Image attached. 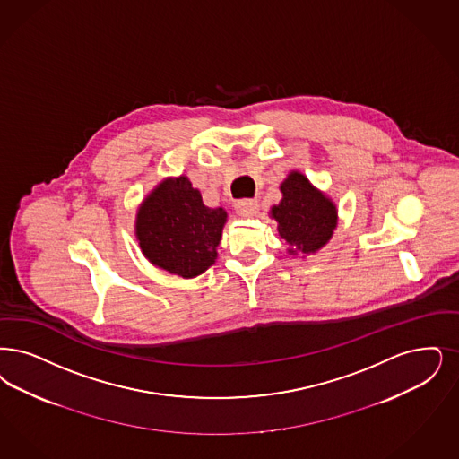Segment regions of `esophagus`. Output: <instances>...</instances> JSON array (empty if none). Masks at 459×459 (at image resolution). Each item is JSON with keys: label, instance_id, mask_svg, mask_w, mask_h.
<instances>
[{"label": "esophagus", "instance_id": "34e87169", "mask_svg": "<svg viewBox=\"0 0 459 459\" xmlns=\"http://www.w3.org/2000/svg\"><path fill=\"white\" fill-rule=\"evenodd\" d=\"M234 206L240 217H255L259 210L256 200H238Z\"/></svg>", "mask_w": 459, "mask_h": 459}]
</instances>
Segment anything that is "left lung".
Wrapping results in <instances>:
<instances>
[{"mask_svg":"<svg viewBox=\"0 0 459 459\" xmlns=\"http://www.w3.org/2000/svg\"><path fill=\"white\" fill-rule=\"evenodd\" d=\"M280 191L283 198L270 213L278 221L280 238L290 246L289 255H314L333 236L338 223L336 204L299 170L287 176Z\"/></svg>","mask_w":459,"mask_h":459,"instance_id":"8db88e82","label":"left lung"}]
</instances>
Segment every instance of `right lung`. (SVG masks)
<instances>
[{"label": "right lung", "instance_id": "obj_1", "mask_svg": "<svg viewBox=\"0 0 459 459\" xmlns=\"http://www.w3.org/2000/svg\"><path fill=\"white\" fill-rule=\"evenodd\" d=\"M223 208H208L186 176L159 184L138 208L134 234L148 261L172 275L195 278L217 259Z\"/></svg>", "mask_w": 459, "mask_h": 459}]
</instances>
